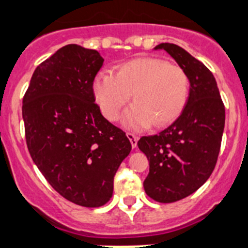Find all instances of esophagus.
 I'll return each instance as SVG.
<instances>
[{"label": "esophagus", "instance_id": "34e87169", "mask_svg": "<svg viewBox=\"0 0 248 248\" xmlns=\"http://www.w3.org/2000/svg\"><path fill=\"white\" fill-rule=\"evenodd\" d=\"M126 136H128V139L130 140V144H131V146H133V149H135L136 145H138V140H139V138L131 133L126 134Z\"/></svg>", "mask_w": 248, "mask_h": 248}]
</instances>
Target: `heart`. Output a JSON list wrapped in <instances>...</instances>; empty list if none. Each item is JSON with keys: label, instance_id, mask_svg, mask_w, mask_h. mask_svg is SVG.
Here are the masks:
<instances>
[{"label": "heart", "instance_id": "heart-1", "mask_svg": "<svg viewBox=\"0 0 248 248\" xmlns=\"http://www.w3.org/2000/svg\"><path fill=\"white\" fill-rule=\"evenodd\" d=\"M188 93L185 70L157 58L131 59L120 63L115 76L102 72L93 81L97 104L110 122L119 118L123 107L133 97L134 103L123 115V124L131 130L172 123L185 108Z\"/></svg>", "mask_w": 248, "mask_h": 248}]
</instances>
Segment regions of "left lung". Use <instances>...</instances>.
Masks as SVG:
<instances>
[{"instance_id": "left-lung-1", "label": "left lung", "mask_w": 248, "mask_h": 248, "mask_svg": "<svg viewBox=\"0 0 248 248\" xmlns=\"http://www.w3.org/2000/svg\"><path fill=\"white\" fill-rule=\"evenodd\" d=\"M185 70L189 96L181 115L157 135L142 136L139 149L146 155L150 172L144 189L154 201L173 203L199 189L217 165L225 126V107L208 67L183 47L162 43Z\"/></svg>"}]
</instances>
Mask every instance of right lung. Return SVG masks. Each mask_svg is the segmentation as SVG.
<instances>
[{"label":"right lung","mask_w":248,"mask_h":248,"mask_svg":"<svg viewBox=\"0 0 248 248\" xmlns=\"http://www.w3.org/2000/svg\"><path fill=\"white\" fill-rule=\"evenodd\" d=\"M103 61L97 50L65 45L36 67L22 107L36 167L59 194L86 208L112 198L114 176L131 150L125 133L94 103L93 81Z\"/></svg>","instance_id":"1"}]
</instances>
